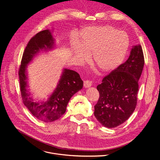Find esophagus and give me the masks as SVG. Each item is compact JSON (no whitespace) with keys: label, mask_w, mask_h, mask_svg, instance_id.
<instances>
[{"label":"esophagus","mask_w":160,"mask_h":160,"mask_svg":"<svg viewBox=\"0 0 160 160\" xmlns=\"http://www.w3.org/2000/svg\"><path fill=\"white\" fill-rule=\"evenodd\" d=\"M92 85V82L90 80H86L84 81V86L85 88H89Z\"/></svg>","instance_id":"obj_1"}]
</instances>
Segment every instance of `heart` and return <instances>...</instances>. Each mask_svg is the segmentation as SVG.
Instances as JSON below:
<instances>
[{"mask_svg":"<svg viewBox=\"0 0 160 160\" xmlns=\"http://www.w3.org/2000/svg\"><path fill=\"white\" fill-rule=\"evenodd\" d=\"M79 46L86 54L93 55V64L100 71L110 72L125 58L129 39L125 32L112 26H95L81 32ZM82 51L74 49V54L79 59H85L86 55Z\"/></svg>","mask_w":160,"mask_h":160,"instance_id":"heart-1","label":"heart"}]
</instances>
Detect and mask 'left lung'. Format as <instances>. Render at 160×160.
<instances>
[{"instance_id": "left-lung-1", "label": "left lung", "mask_w": 160, "mask_h": 160, "mask_svg": "<svg viewBox=\"0 0 160 160\" xmlns=\"http://www.w3.org/2000/svg\"><path fill=\"white\" fill-rule=\"evenodd\" d=\"M144 65L142 48L140 44L135 46L128 60L104 77L97 86L100 97L95 105L94 115L103 127L115 128L133 112Z\"/></svg>"}]
</instances>
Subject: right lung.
<instances>
[{
  "instance_id": "add662e5",
  "label": "right lung",
  "mask_w": 160,
  "mask_h": 160,
  "mask_svg": "<svg viewBox=\"0 0 160 160\" xmlns=\"http://www.w3.org/2000/svg\"><path fill=\"white\" fill-rule=\"evenodd\" d=\"M54 41L49 30L35 34L25 49L18 71L21 95L24 105L35 118L46 122L59 119L65 112L71 97L83 86V81L78 72L64 68L57 88L46 102H34L30 97V93L27 89V65L40 51L52 49Z\"/></svg>"
}]
</instances>
